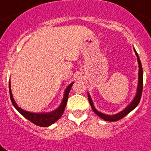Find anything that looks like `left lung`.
I'll list each match as a JSON object with an SVG mask.
<instances>
[{
    "instance_id": "obj_1",
    "label": "left lung",
    "mask_w": 151,
    "mask_h": 151,
    "mask_svg": "<svg viewBox=\"0 0 151 151\" xmlns=\"http://www.w3.org/2000/svg\"><path fill=\"white\" fill-rule=\"evenodd\" d=\"M134 52H135V54H136L137 58V61H138V65H139V71H138V84H137V93L135 97H134V99L132 100V101L126 107H125L123 111H121V112L117 113L116 114H113V115H108V114H105L104 113H101L100 111H98L97 109L95 108L94 105H93V101H92V99H91V96H90L89 93H87V95H88V100H89L90 104L91 106V108L93 111V112L97 115L99 116L100 117L104 120L106 121H119L122 119L124 116H126L127 114H128L130 111H132L135 107H137V106L138 105L139 102L140 101V97H141V94H142V91H143V69H142V65H141V62L140 60V58H139V56H138L136 50L134 49Z\"/></svg>"
}]
</instances>
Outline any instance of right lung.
Listing matches in <instances>:
<instances>
[{
    "label": "right lung",
    "instance_id": "add662e5",
    "mask_svg": "<svg viewBox=\"0 0 151 151\" xmlns=\"http://www.w3.org/2000/svg\"><path fill=\"white\" fill-rule=\"evenodd\" d=\"M74 82H72L71 83H70L68 87L66 88L64 91V96H63V100H62L61 103H60V106L53 111L47 113H33L29 112V111H24L21 109V107H18V105L15 102L14 99L13 95H12V92H11V81L9 82V91H10V97H11V102L13 104L14 107L17 109L21 114L24 116L25 118L32 122L33 124L37 125L39 127H49L51 124H53L54 123L56 122L60 118V116H62L63 113L64 111L66 105H67V102H68V95H69V92L71 89L72 85L73 84Z\"/></svg>",
    "mask_w": 151,
    "mask_h": 151
}]
</instances>
